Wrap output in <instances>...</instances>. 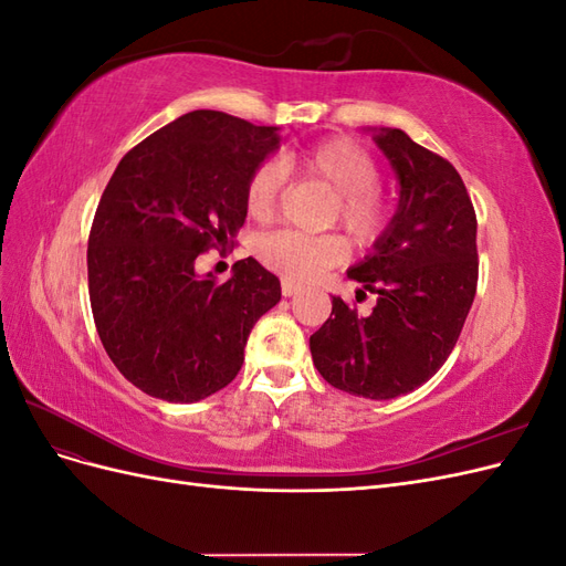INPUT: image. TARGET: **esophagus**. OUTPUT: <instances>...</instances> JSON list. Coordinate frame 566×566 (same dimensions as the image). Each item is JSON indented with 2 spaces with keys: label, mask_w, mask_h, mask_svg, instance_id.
Wrapping results in <instances>:
<instances>
[{
  "label": "esophagus",
  "mask_w": 566,
  "mask_h": 566,
  "mask_svg": "<svg viewBox=\"0 0 566 566\" xmlns=\"http://www.w3.org/2000/svg\"><path fill=\"white\" fill-rule=\"evenodd\" d=\"M281 293H283V297H293V295L300 293V285L290 283V281H283V283H281Z\"/></svg>",
  "instance_id": "obj_1"
}]
</instances>
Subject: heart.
Listing matches in <instances>:
<instances>
[{"instance_id": "b5f03b06", "label": "heart", "mask_w": 566, "mask_h": 566, "mask_svg": "<svg viewBox=\"0 0 566 566\" xmlns=\"http://www.w3.org/2000/svg\"><path fill=\"white\" fill-rule=\"evenodd\" d=\"M304 179L335 193L328 221L345 227L358 243H370L389 221V200L380 188V165L352 139H325L297 158ZM285 191V167L276 158L256 165L245 181V210L256 221L279 214ZM256 254L290 281H314L349 256V243L339 233L304 235L297 231L266 233L256 241Z\"/></svg>"}]
</instances>
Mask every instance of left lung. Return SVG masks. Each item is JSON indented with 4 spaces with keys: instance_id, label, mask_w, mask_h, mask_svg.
<instances>
[{
    "instance_id": "1",
    "label": "left lung",
    "mask_w": 566,
    "mask_h": 566,
    "mask_svg": "<svg viewBox=\"0 0 566 566\" xmlns=\"http://www.w3.org/2000/svg\"><path fill=\"white\" fill-rule=\"evenodd\" d=\"M375 142L401 184L399 210L349 279L378 295L368 316L333 297L310 337L325 382L364 399L413 391L443 366L476 293V214L455 167L401 129Z\"/></svg>"
}]
</instances>
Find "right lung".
<instances>
[{
  "label": "right lung",
  "mask_w": 566,
  "mask_h": 566,
  "mask_svg": "<svg viewBox=\"0 0 566 566\" xmlns=\"http://www.w3.org/2000/svg\"><path fill=\"white\" fill-rule=\"evenodd\" d=\"M276 146V127L193 111L127 150L101 196L92 314L111 361L148 397L188 403L224 389L254 323L279 304V279L252 256L224 283L196 276V256L233 248L245 181Z\"/></svg>",
  "instance_id": "add662e5"
}]
</instances>
